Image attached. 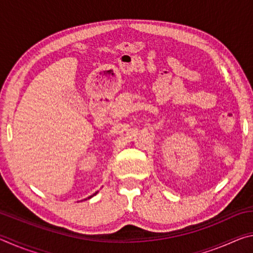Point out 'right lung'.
<instances>
[{
    "label": "right lung",
    "mask_w": 253,
    "mask_h": 253,
    "mask_svg": "<svg viewBox=\"0 0 253 253\" xmlns=\"http://www.w3.org/2000/svg\"><path fill=\"white\" fill-rule=\"evenodd\" d=\"M97 193H98V192H96V193H95V194H92V195H90V196H89V198H87V199H91V198H92V196H95V195H96ZM87 199H85V200H87Z\"/></svg>",
    "instance_id": "obj_1"
}]
</instances>
